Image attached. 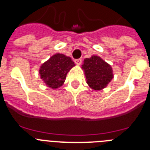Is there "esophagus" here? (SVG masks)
Masks as SVG:
<instances>
[{"instance_id":"obj_1","label":"esophagus","mask_w":150,"mask_h":150,"mask_svg":"<svg viewBox=\"0 0 150 150\" xmlns=\"http://www.w3.org/2000/svg\"><path fill=\"white\" fill-rule=\"evenodd\" d=\"M74 62L76 63V64H77V65H79V64H81V63H82V59H76L75 61H74Z\"/></svg>"}]
</instances>
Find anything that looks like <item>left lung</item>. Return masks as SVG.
<instances>
[{
    "mask_svg": "<svg viewBox=\"0 0 150 150\" xmlns=\"http://www.w3.org/2000/svg\"><path fill=\"white\" fill-rule=\"evenodd\" d=\"M82 68L86 75L87 84L96 91L105 88L114 77L112 66L98 56L85 59Z\"/></svg>",
    "mask_w": 150,
    "mask_h": 150,
    "instance_id": "obj_1",
    "label": "left lung"
}]
</instances>
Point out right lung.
I'll use <instances>...</instances> for the list:
<instances>
[{
    "instance_id": "obj_1",
    "label": "right lung",
    "mask_w": 150,
    "mask_h": 150,
    "mask_svg": "<svg viewBox=\"0 0 150 150\" xmlns=\"http://www.w3.org/2000/svg\"><path fill=\"white\" fill-rule=\"evenodd\" d=\"M74 66L71 57L56 53L40 66L39 74L47 87L56 89L64 84L67 74Z\"/></svg>"
}]
</instances>
